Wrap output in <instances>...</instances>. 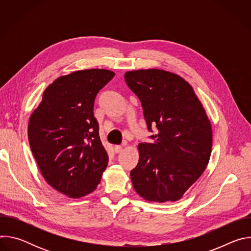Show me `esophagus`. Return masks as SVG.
I'll return each instance as SVG.
<instances>
[{
	"mask_svg": "<svg viewBox=\"0 0 251 251\" xmlns=\"http://www.w3.org/2000/svg\"><path fill=\"white\" fill-rule=\"evenodd\" d=\"M114 151H115L116 154H119V153H121L123 151V147L122 146H115L114 147Z\"/></svg>",
	"mask_w": 251,
	"mask_h": 251,
	"instance_id": "obj_1",
	"label": "esophagus"
}]
</instances>
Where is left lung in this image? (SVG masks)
Masks as SVG:
<instances>
[{
	"label": "left lung",
	"instance_id": "8db88e82",
	"mask_svg": "<svg viewBox=\"0 0 251 251\" xmlns=\"http://www.w3.org/2000/svg\"><path fill=\"white\" fill-rule=\"evenodd\" d=\"M141 101L147 127L157 128L151 143L138 145L139 162L130 173L136 193L148 201H176L208 164L212 130L193 87L163 69H138L124 75Z\"/></svg>",
	"mask_w": 251,
	"mask_h": 251
}]
</instances>
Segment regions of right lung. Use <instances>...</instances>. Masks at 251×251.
<instances>
[{"mask_svg":"<svg viewBox=\"0 0 251 251\" xmlns=\"http://www.w3.org/2000/svg\"><path fill=\"white\" fill-rule=\"evenodd\" d=\"M115 74L77 70L56 78L28 120L30 150L47 183L69 198L92 193L108 164L93 115L97 93Z\"/></svg>","mask_w":251,"mask_h":251,"instance_id":"add662e5","label":"right lung"}]
</instances>
